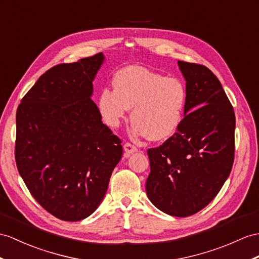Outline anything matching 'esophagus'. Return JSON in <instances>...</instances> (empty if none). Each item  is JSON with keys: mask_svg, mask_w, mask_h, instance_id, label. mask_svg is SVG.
Returning <instances> with one entry per match:
<instances>
[{"mask_svg": "<svg viewBox=\"0 0 259 259\" xmlns=\"http://www.w3.org/2000/svg\"><path fill=\"white\" fill-rule=\"evenodd\" d=\"M123 148H124V151H125V156H130V155L134 154L137 151V148L134 146V145H132L130 143H125Z\"/></svg>", "mask_w": 259, "mask_h": 259, "instance_id": "esophagus-1", "label": "esophagus"}]
</instances>
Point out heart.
I'll use <instances>...</instances> for the list:
<instances>
[{
	"label": "heart",
	"instance_id": "heart-1",
	"mask_svg": "<svg viewBox=\"0 0 259 259\" xmlns=\"http://www.w3.org/2000/svg\"><path fill=\"white\" fill-rule=\"evenodd\" d=\"M114 90L100 92L98 108L104 123L118 127L132 110L133 134L150 141H163L178 131L187 105V90L181 81L131 66L115 75Z\"/></svg>",
	"mask_w": 259,
	"mask_h": 259
}]
</instances>
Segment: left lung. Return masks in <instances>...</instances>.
I'll return each instance as SVG.
<instances>
[{"mask_svg":"<svg viewBox=\"0 0 259 259\" xmlns=\"http://www.w3.org/2000/svg\"><path fill=\"white\" fill-rule=\"evenodd\" d=\"M187 105L178 131L147 150V197L169 215L186 218L215 198L234 161L235 114L222 84L205 66L178 61Z\"/></svg>","mask_w":259,"mask_h":259,"instance_id":"8db88e82","label":"left lung"}]
</instances>
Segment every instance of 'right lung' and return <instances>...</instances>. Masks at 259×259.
Here are the masks:
<instances>
[{
  "label": "right lung",
  "mask_w": 259,
  "mask_h": 259,
  "mask_svg": "<svg viewBox=\"0 0 259 259\" xmlns=\"http://www.w3.org/2000/svg\"><path fill=\"white\" fill-rule=\"evenodd\" d=\"M102 53L50 68L25 94L16 112V166L30 194L62 221L98 209L121 140L102 123L91 100Z\"/></svg>",
  "instance_id": "right-lung-1"
}]
</instances>
